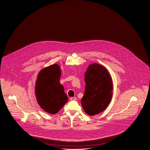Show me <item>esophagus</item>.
I'll use <instances>...</instances> for the list:
<instances>
[{"label":"esophagus","mask_w":150,"mask_h":150,"mask_svg":"<svg viewBox=\"0 0 150 150\" xmlns=\"http://www.w3.org/2000/svg\"><path fill=\"white\" fill-rule=\"evenodd\" d=\"M70 100L71 101H75V100H76L77 99L76 98H74V97H71V98H70Z\"/></svg>","instance_id":"esophagus-1"}]
</instances>
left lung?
Returning a JSON list of instances; mask_svg holds the SVG:
<instances>
[{
    "instance_id": "1",
    "label": "left lung",
    "mask_w": 150,
    "mask_h": 150,
    "mask_svg": "<svg viewBox=\"0 0 150 150\" xmlns=\"http://www.w3.org/2000/svg\"><path fill=\"white\" fill-rule=\"evenodd\" d=\"M84 81L86 87L81 104L85 112L93 116L103 112L111 101L112 78L104 67L94 63L88 67Z\"/></svg>"
}]
</instances>
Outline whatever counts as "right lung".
Wrapping results in <instances>:
<instances>
[{
	"mask_svg": "<svg viewBox=\"0 0 150 150\" xmlns=\"http://www.w3.org/2000/svg\"><path fill=\"white\" fill-rule=\"evenodd\" d=\"M59 66L55 64L40 70L36 82L35 93L40 107L47 113L55 114L68 101V96L60 84Z\"/></svg>",
	"mask_w": 150,
	"mask_h": 150,
	"instance_id": "obj_1",
	"label": "right lung"
}]
</instances>
